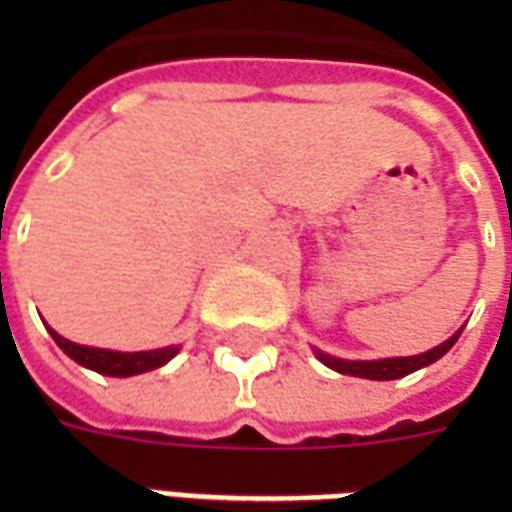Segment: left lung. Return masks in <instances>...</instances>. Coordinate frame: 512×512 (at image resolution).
<instances>
[{"label": "left lung", "instance_id": "8db88e82", "mask_svg": "<svg viewBox=\"0 0 512 512\" xmlns=\"http://www.w3.org/2000/svg\"><path fill=\"white\" fill-rule=\"evenodd\" d=\"M460 327L454 332L452 337L436 348L425 350V353H417V356H398V358H377V361H348V358H337V356H329L324 350L313 348L316 358H319L321 364L329 366V369H335L340 374H350V377H364V380H398V377H406V374L417 372L422 366H430L436 364L438 358L446 356L449 348H452L454 342L460 340L462 335Z\"/></svg>", "mask_w": 512, "mask_h": 512}]
</instances>
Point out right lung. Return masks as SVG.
I'll list each match as a JSON object with an SVG mask.
<instances>
[{
  "label": "right lung",
  "mask_w": 512,
  "mask_h": 512,
  "mask_svg": "<svg viewBox=\"0 0 512 512\" xmlns=\"http://www.w3.org/2000/svg\"><path fill=\"white\" fill-rule=\"evenodd\" d=\"M47 327V324H44ZM52 340L58 342V348L66 353L68 358H74L76 364L87 366L92 372L106 374V377H132V374L151 372L159 369L167 361L177 356V345H167V348L156 350H135V353H122V350H106V348H90V345H79V342L66 340L58 335L55 329L47 327Z\"/></svg>",
  "instance_id": "add662e5"
}]
</instances>
